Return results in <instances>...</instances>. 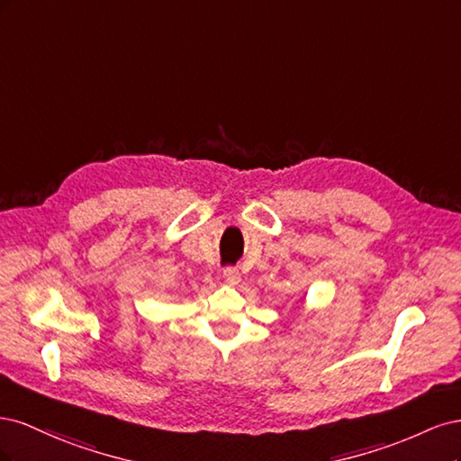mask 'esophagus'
Instances as JSON below:
<instances>
[{
	"mask_svg": "<svg viewBox=\"0 0 461 461\" xmlns=\"http://www.w3.org/2000/svg\"><path fill=\"white\" fill-rule=\"evenodd\" d=\"M222 276H225L227 283H230V285H236L240 281V273L236 267H225L222 269Z\"/></svg>",
	"mask_w": 461,
	"mask_h": 461,
	"instance_id": "1",
	"label": "esophagus"
}]
</instances>
